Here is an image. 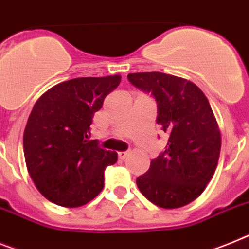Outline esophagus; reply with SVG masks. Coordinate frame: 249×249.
<instances>
[{
    "instance_id": "34e87169",
    "label": "esophagus",
    "mask_w": 249,
    "mask_h": 249,
    "mask_svg": "<svg viewBox=\"0 0 249 249\" xmlns=\"http://www.w3.org/2000/svg\"><path fill=\"white\" fill-rule=\"evenodd\" d=\"M128 155V151H121V152H118V159H120V160H124Z\"/></svg>"
}]
</instances>
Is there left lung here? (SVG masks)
Masks as SVG:
<instances>
[{"label":"left lung","instance_id":"1","mask_svg":"<svg viewBox=\"0 0 249 249\" xmlns=\"http://www.w3.org/2000/svg\"><path fill=\"white\" fill-rule=\"evenodd\" d=\"M127 78L154 97L156 122L169 135L165 151L136 184L157 207H184L205 190L218 165L220 132L212 107L200 88L184 78L159 71Z\"/></svg>","mask_w":249,"mask_h":249}]
</instances>
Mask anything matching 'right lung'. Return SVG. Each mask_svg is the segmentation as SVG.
<instances>
[{"instance_id":"add662e5","label":"right lung","mask_w":249,"mask_h":249,"mask_svg":"<svg viewBox=\"0 0 249 249\" xmlns=\"http://www.w3.org/2000/svg\"><path fill=\"white\" fill-rule=\"evenodd\" d=\"M120 82V75L75 78L50 88L34 106L23 154L34 184L52 203L82 207L103 189L104 170L118 156L88 139L93 116Z\"/></svg>"}]
</instances>
